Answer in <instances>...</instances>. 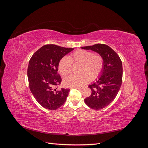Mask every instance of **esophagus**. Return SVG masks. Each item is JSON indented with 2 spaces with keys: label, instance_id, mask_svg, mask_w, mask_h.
I'll return each instance as SVG.
<instances>
[{
  "label": "esophagus",
  "instance_id": "34e87169",
  "mask_svg": "<svg viewBox=\"0 0 148 148\" xmlns=\"http://www.w3.org/2000/svg\"><path fill=\"white\" fill-rule=\"evenodd\" d=\"M84 87V86H79V87H76V88H76V89H83Z\"/></svg>",
  "mask_w": 148,
  "mask_h": 148
}]
</instances>
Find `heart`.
<instances>
[{"label":"heart","mask_w":148,"mask_h":148,"mask_svg":"<svg viewBox=\"0 0 148 148\" xmlns=\"http://www.w3.org/2000/svg\"><path fill=\"white\" fill-rule=\"evenodd\" d=\"M69 58L64 57L60 60L58 69L62 76L69 74L71 70V63L81 64L80 75H71L64 79V84L66 87L76 88L86 84L89 80L97 78L101 73L104 60L99 54H94L89 51L78 50L73 52Z\"/></svg>","instance_id":"b5f03b06"}]
</instances>
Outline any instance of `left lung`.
Masks as SVG:
<instances>
[{
	"label": "left lung",
	"instance_id": "1",
	"mask_svg": "<svg viewBox=\"0 0 148 148\" xmlns=\"http://www.w3.org/2000/svg\"><path fill=\"white\" fill-rule=\"evenodd\" d=\"M82 49L98 53L104 60L99 77L88 86L92 91L91 96L84 99L85 104L89 107L101 110L114 100L120 90L123 75L122 61L112 49L104 44H96Z\"/></svg>",
	"mask_w": 148,
	"mask_h": 148
}]
</instances>
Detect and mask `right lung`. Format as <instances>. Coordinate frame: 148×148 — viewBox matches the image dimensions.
Listing matches in <instances>:
<instances>
[{"label": "right lung", "mask_w": 148, "mask_h": 148, "mask_svg": "<svg viewBox=\"0 0 148 148\" xmlns=\"http://www.w3.org/2000/svg\"><path fill=\"white\" fill-rule=\"evenodd\" d=\"M73 49L47 44L35 52L30 59L27 71L29 89L44 108L56 110L66 101L70 89H55L62 82L58 65L62 58Z\"/></svg>", "instance_id": "obj_1"}]
</instances>
